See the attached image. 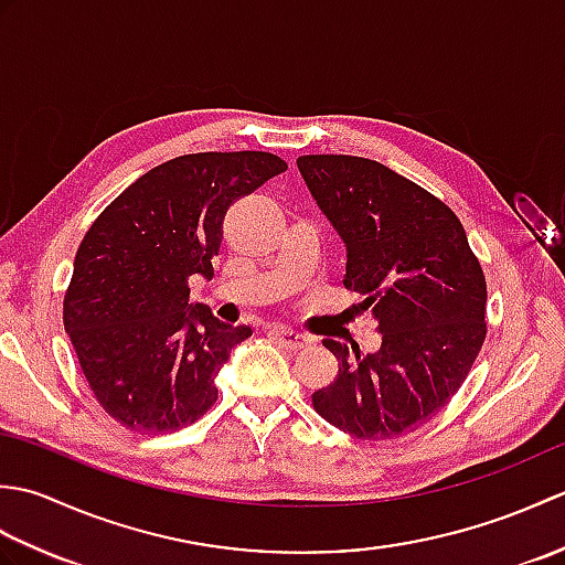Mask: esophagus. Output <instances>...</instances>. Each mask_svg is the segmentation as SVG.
Here are the masks:
<instances>
[{"label": "esophagus", "instance_id": "obj_1", "mask_svg": "<svg viewBox=\"0 0 565 565\" xmlns=\"http://www.w3.org/2000/svg\"><path fill=\"white\" fill-rule=\"evenodd\" d=\"M269 334H274V340L279 342L281 347H286V350L291 352H298V350H306V347L313 342V338H308V334L303 332H296V330H289L284 326H274L269 328Z\"/></svg>", "mask_w": 565, "mask_h": 565}]
</instances>
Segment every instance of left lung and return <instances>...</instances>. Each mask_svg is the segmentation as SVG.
<instances>
[{"label": "left lung", "mask_w": 565, "mask_h": 565, "mask_svg": "<svg viewBox=\"0 0 565 565\" xmlns=\"http://www.w3.org/2000/svg\"><path fill=\"white\" fill-rule=\"evenodd\" d=\"M347 247L344 286L364 296L381 347L322 340L338 376L313 393L316 413L356 439L423 427L461 388L486 340V276L461 221L427 189L352 154L296 160Z\"/></svg>", "instance_id": "left-lung-1"}]
</instances>
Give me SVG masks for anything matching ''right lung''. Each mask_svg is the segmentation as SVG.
<instances>
[{"instance_id": "1", "label": "right lung", "mask_w": 565, "mask_h": 565, "mask_svg": "<svg viewBox=\"0 0 565 565\" xmlns=\"http://www.w3.org/2000/svg\"><path fill=\"white\" fill-rule=\"evenodd\" d=\"M271 152H194L152 167L89 225L63 322L94 398L140 435L177 431L218 401L215 376L247 326L189 306V276L211 279L223 218L286 170Z\"/></svg>"}]
</instances>
